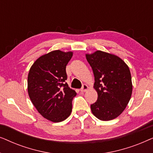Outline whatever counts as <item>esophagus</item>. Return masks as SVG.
<instances>
[{
    "mask_svg": "<svg viewBox=\"0 0 153 153\" xmlns=\"http://www.w3.org/2000/svg\"><path fill=\"white\" fill-rule=\"evenodd\" d=\"M88 89V86L87 85H85V84H83V86H82V88H81V92H85L87 91V90Z\"/></svg>",
    "mask_w": 153,
    "mask_h": 153,
    "instance_id": "34e87169",
    "label": "esophagus"
}]
</instances>
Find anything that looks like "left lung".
Here are the masks:
<instances>
[{
  "label": "left lung",
  "mask_w": 153,
  "mask_h": 153,
  "mask_svg": "<svg viewBox=\"0 0 153 153\" xmlns=\"http://www.w3.org/2000/svg\"><path fill=\"white\" fill-rule=\"evenodd\" d=\"M85 57L93 70L94 88L98 95L91 105L92 113L101 120H113L130 100L132 83L129 67L118 56L102 51L85 54Z\"/></svg>",
  "instance_id": "obj_1"
}]
</instances>
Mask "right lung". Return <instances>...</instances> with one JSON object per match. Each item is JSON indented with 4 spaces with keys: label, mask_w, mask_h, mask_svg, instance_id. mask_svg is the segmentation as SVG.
I'll list each match as a JSON object with an SVG mask.
<instances>
[{
    "label": "right lung",
    "mask_w": 153,
    "mask_h": 153,
    "mask_svg": "<svg viewBox=\"0 0 153 153\" xmlns=\"http://www.w3.org/2000/svg\"><path fill=\"white\" fill-rule=\"evenodd\" d=\"M72 51L56 50L35 60L28 75V93L33 105L47 120L59 123L70 116L76 95L65 82Z\"/></svg>",
    "instance_id": "obj_1"
}]
</instances>
